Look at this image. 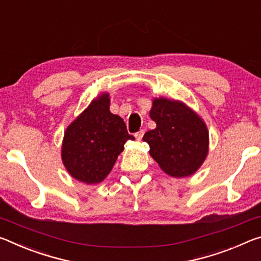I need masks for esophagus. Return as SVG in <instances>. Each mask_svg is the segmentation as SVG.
I'll return each mask as SVG.
<instances>
[{
  "mask_svg": "<svg viewBox=\"0 0 261 261\" xmlns=\"http://www.w3.org/2000/svg\"><path fill=\"white\" fill-rule=\"evenodd\" d=\"M143 135H144V130L141 129V130L138 132V133H135V138H136V140H138V141H141V140H142V138H143Z\"/></svg>",
  "mask_w": 261,
  "mask_h": 261,
  "instance_id": "esophagus-1",
  "label": "esophagus"
}]
</instances>
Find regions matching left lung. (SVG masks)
<instances>
[{
    "instance_id": "1",
    "label": "left lung",
    "mask_w": 261,
    "mask_h": 261,
    "mask_svg": "<svg viewBox=\"0 0 261 261\" xmlns=\"http://www.w3.org/2000/svg\"><path fill=\"white\" fill-rule=\"evenodd\" d=\"M150 118L156 128L143 135L150 155L172 177L193 174L208 152V130L203 121L181 102L155 99Z\"/></svg>"
}]
</instances>
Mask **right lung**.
Returning a JSON list of instances; mask_svg holds the SVG:
<instances>
[{
  "instance_id": "obj_1",
  "label": "right lung",
  "mask_w": 261,
  "mask_h": 261,
  "mask_svg": "<svg viewBox=\"0 0 261 261\" xmlns=\"http://www.w3.org/2000/svg\"><path fill=\"white\" fill-rule=\"evenodd\" d=\"M109 95L101 96L67 128L62 144L63 164L72 177L87 184L100 182L123 150L127 127L110 112Z\"/></svg>"
}]
</instances>
